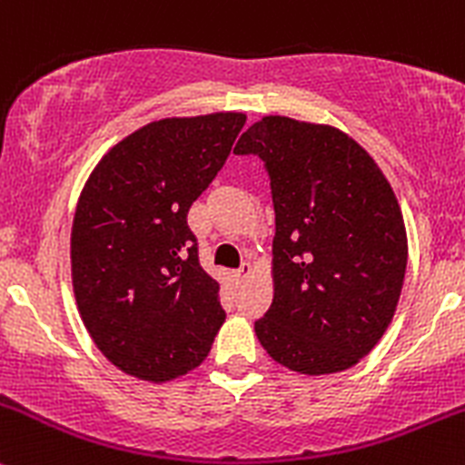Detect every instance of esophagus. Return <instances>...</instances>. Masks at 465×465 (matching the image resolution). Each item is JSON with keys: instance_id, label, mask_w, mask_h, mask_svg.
<instances>
[{"instance_id": "34e87169", "label": "esophagus", "mask_w": 465, "mask_h": 465, "mask_svg": "<svg viewBox=\"0 0 465 465\" xmlns=\"http://www.w3.org/2000/svg\"><path fill=\"white\" fill-rule=\"evenodd\" d=\"M252 272H254V270H252V265L250 263H242L241 268H238L236 272H233V277H236V282H245V279L252 277Z\"/></svg>"}]
</instances>
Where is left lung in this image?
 <instances>
[{
	"instance_id": "8db88e82",
	"label": "left lung",
	"mask_w": 465,
	"mask_h": 465,
	"mask_svg": "<svg viewBox=\"0 0 465 465\" xmlns=\"http://www.w3.org/2000/svg\"><path fill=\"white\" fill-rule=\"evenodd\" d=\"M233 154H256L274 204L272 304L254 322L265 352L300 375L357 366L393 320L407 229L389 179L331 124L265 115Z\"/></svg>"
}]
</instances>
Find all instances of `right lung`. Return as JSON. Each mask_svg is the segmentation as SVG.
<instances>
[{"label":"right lung","mask_w":465,"mask_h":465,"mask_svg":"<svg viewBox=\"0 0 465 465\" xmlns=\"http://www.w3.org/2000/svg\"><path fill=\"white\" fill-rule=\"evenodd\" d=\"M245 113L163 118L90 173L70 236L72 288L99 352L152 384L200 366L224 322L186 215L227 161Z\"/></svg>","instance_id":"1"}]
</instances>
